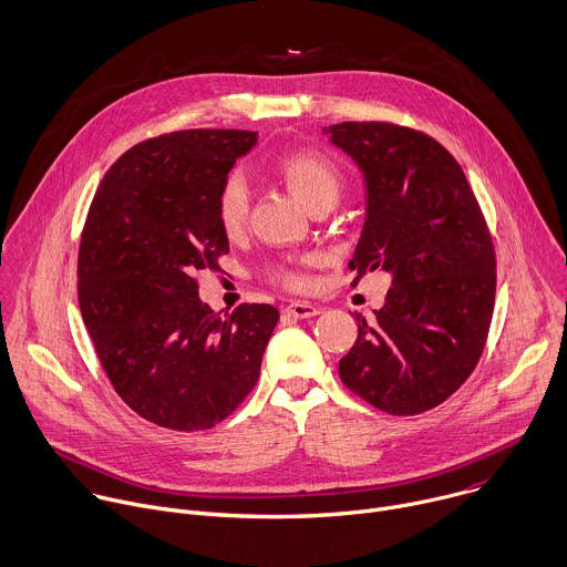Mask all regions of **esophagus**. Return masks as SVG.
I'll use <instances>...</instances> for the list:
<instances>
[{
  "mask_svg": "<svg viewBox=\"0 0 567 567\" xmlns=\"http://www.w3.org/2000/svg\"><path fill=\"white\" fill-rule=\"evenodd\" d=\"M320 311H322L320 307L309 305V302H300V300H296V302H291V305L285 307V313H289V316H293V318H313V316H318Z\"/></svg>",
  "mask_w": 567,
  "mask_h": 567,
  "instance_id": "obj_1",
  "label": "esophagus"
}]
</instances>
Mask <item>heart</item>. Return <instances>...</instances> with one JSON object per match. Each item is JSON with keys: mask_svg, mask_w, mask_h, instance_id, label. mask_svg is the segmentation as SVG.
<instances>
[{"mask_svg": "<svg viewBox=\"0 0 567 567\" xmlns=\"http://www.w3.org/2000/svg\"><path fill=\"white\" fill-rule=\"evenodd\" d=\"M278 175L287 184L289 192L309 209L333 207L342 188V173L333 159L316 151H296L278 162ZM216 218L225 236L236 238L243 234L249 218V186L243 173H229L216 196ZM313 258L291 260L274 267V278L291 289L307 287L305 267L311 265Z\"/></svg>", "mask_w": 567, "mask_h": 567, "instance_id": "1", "label": "heart"}]
</instances>
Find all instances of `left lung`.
I'll return each instance as SVG.
<instances>
[{
  "instance_id": "1",
  "label": "left lung",
  "mask_w": 567,
  "mask_h": 567,
  "mask_svg": "<svg viewBox=\"0 0 567 567\" xmlns=\"http://www.w3.org/2000/svg\"><path fill=\"white\" fill-rule=\"evenodd\" d=\"M364 177L353 285L388 271L392 287L340 358V381L394 416L447 401L474 371L492 322L496 258L483 212L452 153L390 122L322 128Z\"/></svg>"
}]
</instances>
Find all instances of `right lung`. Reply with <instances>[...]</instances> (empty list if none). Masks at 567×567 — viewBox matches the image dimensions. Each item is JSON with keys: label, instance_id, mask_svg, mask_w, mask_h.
<instances>
[{"label": "right lung", "instance_id": "right-lung-1", "mask_svg": "<svg viewBox=\"0 0 567 567\" xmlns=\"http://www.w3.org/2000/svg\"><path fill=\"white\" fill-rule=\"evenodd\" d=\"M254 131L194 128L128 148L100 182L82 231L78 300L120 399L177 432L209 430L256 388L280 318L240 305L225 318L198 296L196 274L220 269L229 238L216 196Z\"/></svg>", "mask_w": 567, "mask_h": 567}]
</instances>
